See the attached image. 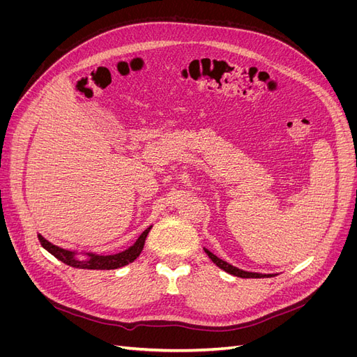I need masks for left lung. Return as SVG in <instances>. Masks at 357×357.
Listing matches in <instances>:
<instances>
[{"mask_svg": "<svg viewBox=\"0 0 357 357\" xmlns=\"http://www.w3.org/2000/svg\"><path fill=\"white\" fill-rule=\"evenodd\" d=\"M204 252L208 255V257L211 259V261L218 265L220 269H223V271H226V273H229V274H232V275H236V277H241V278H264V277H273L274 274H261V273H252V271H244V269H240V268H236V266H234V265H231V264H228V262H225L223 259H220V257H218L215 255H213L208 248H205L204 247Z\"/></svg>", "mask_w": 357, "mask_h": 357, "instance_id": "obj_1", "label": "left lung"}]
</instances>
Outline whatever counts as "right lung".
Here are the masks:
<instances>
[{"instance_id":"right-lung-1","label":"right lung","mask_w":357,"mask_h":357,"mask_svg":"<svg viewBox=\"0 0 357 357\" xmlns=\"http://www.w3.org/2000/svg\"><path fill=\"white\" fill-rule=\"evenodd\" d=\"M150 229H152V226H149V228L138 236L137 241L131 247H128L126 250L114 253V255H96L91 252L67 250V248L52 244L41 234H38V240L41 245L45 247L50 255H53L56 259H59L61 262L67 264L70 266L82 268V269H116L135 261L144 248V243Z\"/></svg>"}]
</instances>
